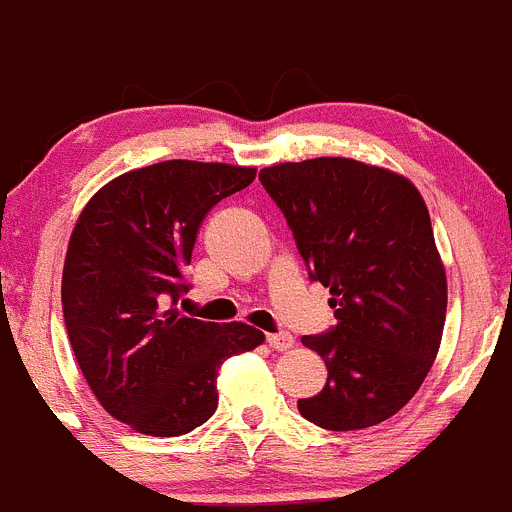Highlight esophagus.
Wrapping results in <instances>:
<instances>
[{"label":"esophagus","instance_id":"34e87169","mask_svg":"<svg viewBox=\"0 0 512 512\" xmlns=\"http://www.w3.org/2000/svg\"><path fill=\"white\" fill-rule=\"evenodd\" d=\"M266 342H269V345L274 350H279V353H284V350L294 348V337L289 335V332H274V335L266 337Z\"/></svg>","mask_w":512,"mask_h":512}]
</instances>
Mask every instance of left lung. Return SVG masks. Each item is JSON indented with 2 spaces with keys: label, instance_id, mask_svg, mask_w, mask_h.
I'll return each instance as SVG.
<instances>
[{
  "label": "left lung",
  "instance_id": "1",
  "mask_svg": "<svg viewBox=\"0 0 512 512\" xmlns=\"http://www.w3.org/2000/svg\"><path fill=\"white\" fill-rule=\"evenodd\" d=\"M259 180L337 317L325 335L302 337L325 360L327 383L299 398V414L330 431L391 419L424 383L447 320V271L421 192L348 157L271 164Z\"/></svg>",
  "mask_w": 512,
  "mask_h": 512
}]
</instances>
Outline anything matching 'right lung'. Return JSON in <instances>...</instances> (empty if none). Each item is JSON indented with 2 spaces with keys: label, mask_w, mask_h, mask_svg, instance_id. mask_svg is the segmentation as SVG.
Segmentation results:
<instances>
[{
  "label": "right lung",
  "mask_w": 512,
  "mask_h": 512,
  "mask_svg": "<svg viewBox=\"0 0 512 512\" xmlns=\"http://www.w3.org/2000/svg\"><path fill=\"white\" fill-rule=\"evenodd\" d=\"M256 167L170 159L101 187L63 264V317L93 396L147 437H180L218 409V370L264 342L246 322L182 317L177 302L200 225Z\"/></svg>",
  "instance_id": "right-lung-1"
}]
</instances>
